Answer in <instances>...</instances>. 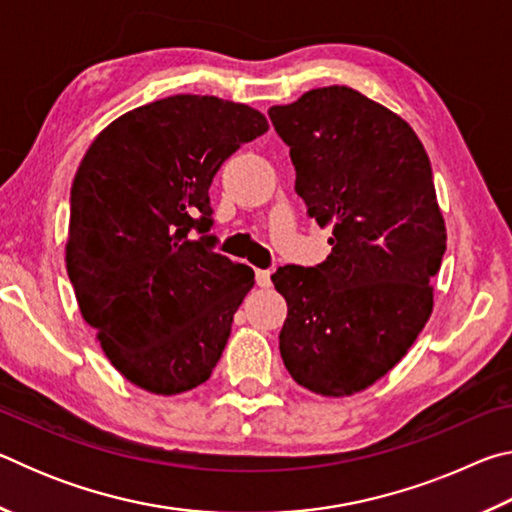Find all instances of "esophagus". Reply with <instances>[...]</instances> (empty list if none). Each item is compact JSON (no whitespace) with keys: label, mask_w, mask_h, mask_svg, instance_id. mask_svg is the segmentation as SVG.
<instances>
[{"label":"esophagus","mask_w":512,"mask_h":512,"mask_svg":"<svg viewBox=\"0 0 512 512\" xmlns=\"http://www.w3.org/2000/svg\"><path fill=\"white\" fill-rule=\"evenodd\" d=\"M255 282L257 287H271V271L268 268H259L255 273Z\"/></svg>","instance_id":"1"}]
</instances>
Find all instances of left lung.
I'll use <instances>...</instances> for the list:
<instances>
[{"instance_id": "obj_1", "label": "left lung", "mask_w": 512, "mask_h": 512, "mask_svg": "<svg viewBox=\"0 0 512 512\" xmlns=\"http://www.w3.org/2000/svg\"><path fill=\"white\" fill-rule=\"evenodd\" d=\"M289 146L296 194L332 225V253L271 275L289 305L280 354L318 395L363 391L400 361L431 316L447 248L433 171L402 117L345 85L268 108Z\"/></svg>"}]
</instances>
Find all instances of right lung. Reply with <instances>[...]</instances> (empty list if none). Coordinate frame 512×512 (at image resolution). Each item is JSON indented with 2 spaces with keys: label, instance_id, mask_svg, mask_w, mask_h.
<instances>
[{
  "label": "right lung",
  "instance_id": "obj_1",
  "mask_svg": "<svg viewBox=\"0 0 512 512\" xmlns=\"http://www.w3.org/2000/svg\"><path fill=\"white\" fill-rule=\"evenodd\" d=\"M266 131L244 103L176 94L112 121L76 171L67 275L106 357L144 391H192L221 359L255 271L214 250L210 185Z\"/></svg>",
  "mask_w": 512,
  "mask_h": 512
}]
</instances>
